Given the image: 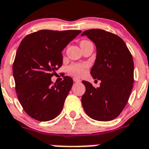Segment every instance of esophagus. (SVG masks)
Here are the masks:
<instances>
[{
	"label": "esophagus",
	"instance_id": "obj_1",
	"mask_svg": "<svg viewBox=\"0 0 149 149\" xmlns=\"http://www.w3.org/2000/svg\"><path fill=\"white\" fill-rule=\"evenodd\" d=\"M73 80H74V82H81V80H80V79H78V78H73Z\"/></svg>",
	"mask_w": 149,
	"mask_h": 149
}]
</instances>
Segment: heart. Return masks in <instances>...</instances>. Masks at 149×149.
I'll return each mask as SVG.
<instances>
[{
    "mask_svg": "<svg viewBox=\"0 0 149 149\" xmlns=\"http://www.w3.org/2000/svg\"><path fill=\"white\" fill-rule=\"evenodd\" d=\"M88 42L86 40H82L81 42V44L85 43ZM85 68H86V65L84 64H71L68 67V71L71 74L76 77H81L82 76L85 72Z\"/></svg>",
    "mask_w": 149,
    "mask_h": 149,
    "instance_id": "obj_1",
    "label": "heart"
}]
</instances>
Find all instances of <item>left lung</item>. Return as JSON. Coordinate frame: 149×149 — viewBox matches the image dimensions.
Returning <instances> with one entry per match:
<instances>
[{
  "label": "left lung",
  "mask_w": 149,
  "mask_h": 149,
  "mask_svg": "<svg viewBox=\"0 0 149 149\" xmlns=\"http://www.w3.org/2000/svg\"><path fill=\"white\" fill-rule=\"evenodd\" d=\"M96 47V58L91 69L94 79L101 81L99 88L82 81L85 93L81 103L91 118L112 120L120 115L128 101L134 82V61L121 38L102 29H93L81 33Z\"/></svg>",
  "instance_id": "1"
}]
</instances>
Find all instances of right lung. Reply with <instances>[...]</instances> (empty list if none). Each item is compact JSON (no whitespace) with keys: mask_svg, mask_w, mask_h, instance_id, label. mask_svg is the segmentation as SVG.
<instances>
[{"mask_svg":"<svg viewBox=\"0 0 149 149\" xmlns=\"http://www.w3.org/2000/svg\"><path fill=\"white\" fill-rule=\"evenodd\" d=\"M81 30H40L26 36L16 52L13 76L18 99L25 113L48 121L63 109L73 80L64 76L52 85L51 78L62 66V50Z\"/></svg>","mask_w":149,"mask_h":149,"instance_id":"obj_1","label":"right lung"}]
</instances>
